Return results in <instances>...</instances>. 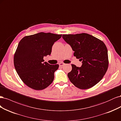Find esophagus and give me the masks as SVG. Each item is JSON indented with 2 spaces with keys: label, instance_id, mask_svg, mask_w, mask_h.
I'll list each match as a JSON object with an SVG mask.
<instances>
[{
  "label": "esophagus",
  "instance_id": "esophagus-1",
  "mask_svg": "<svg viewBox=\"0 0 121 121\" xmlns=\"http://www.w3.org/2000/svg\"><path fill=\"white\" fill-rule=\"evenodd\" d=\"M65 65V64L64 63H62V62H61V63H59V66H64Z\"/></svg>",
  "mask_w": 121,
  "mask_h": 121
}]
</instances>
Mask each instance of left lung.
<instances>
[{
  "label": "left lung",
  "mask_w": 121,
  "mask_h": 121,
  "mask_svg": "<svg viewBox=\"0 0 121 121\" xmlns=\"http://www.w3.org/2000/svg\"><path fill=\"white\" fill-rule=\"evenodd\" d=\"M74 51V56L82 61L81 67L71 64L68 73L71 82L80 89H89L102 80L108 67V50L104 43L86 33L63 35Z\"/></svg>",
  "instance_id": "1"
}]
</instances>
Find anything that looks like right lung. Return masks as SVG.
I'll use <instances>...</instances> for the list:
<instances>
[{"label": "right lung", "mask_w": 121, "mask_h": 121, "mask_svg": "<svg viewBox=\"0 0 121 121\" xmlns=\"http://www.w3.org/2000/svg\"><path fill=\"white\" fill-rule=\"evenodd\" d=\"M61 37L62 35L41 32L25 36L19 42L14 55V66L28 87L40 91L52 83L59 65L43 63V58L50 55L54 43Z\"/></svg>", "instance_id": "1"}]
</instances>
